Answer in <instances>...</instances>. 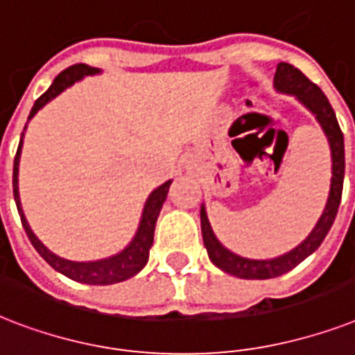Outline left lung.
<instances>
[{
    "mask_svg": "<svg viewBox=\"0 0 355 355\" xmlns=\"http://www.w3.org/2000/svg\"><path fill=\"white\" fill-rule=\"evenodd\" d=\"M274 87L282 94L295 96L313 116L317 118L318 125L322 128L326 139H328L329 152H331V185L326 207L318 218L317 226L313 232L302 241L296 248L287 254L274 257V259H248L241 255L233 254L224 244L216 239L213 227L209 224L205 205L200 209V220H202V237L203 244L207 248L209 259L220 270L232 274V276L243 277V279H270L293 270L296 265H300L307 255H311L315 250L322 244L328 232L334 226L335 216L339 211L340 194H343V181H345V139L340 133L339 122L335 116L334 109L329 105L328 98L318 89L317 85L311 83L304 73L289 62H279L274 73Z\"/></svg>",
    "mask_w": 355,
    "mask_h": 355,
    "instance_id": "obj_1",
    "label": "left lung"
}]
</instances>
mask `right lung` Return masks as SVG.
<instances>
[{
    "label": "right lung",
    "instance_id": "obj_1",
    "mask_svg": "<svg viewBox=\"0 0 355 355\" xmlns=\"http://www.w3.org/2000/svg\"><path fill=\"white\" fill-rule=\"evenodd\" d=\"M100 72V68H92V66L89 64H73L70 66V68H66L64 72H60L59 76L55 78L51 87L35 101V105H33L27 120H31L48 101L57 98L62 90H66L68 87H72L76 81H81L85 76H96V73ZM21 146H24V133H21L20 144H18V152H16L15 157V168H12L15 202L16 207H18V213H20L21 226L26 230L27 237H29L31 244L35 246V250L44 257V261H46L49 266H53L57 272H60V274H64L66 277L73 279V282L89 283V285H112V283L125 282L129 277L137 276V274L146 266L148 257H150V248H152L153 244V232H155V222H157L159 213H161V209H163V203L164 200H166V194H168L172 180L164 181L163 185L157 187V189L148 196L146 203H144V209H142V216H140L137 233H135V237L131 239V243H129L122 252H118V254L111 255V257H105V259L70 261L64 259V257H60V255L53 254L49 248H46V246L40 243V239L33 233L31 226H29V222H27L26 215H24V209H21L20 202V192H18V166H20Z\"/></svg>",
    "mask_w": 355,
    "mask_h": 355
}]
</instances>
